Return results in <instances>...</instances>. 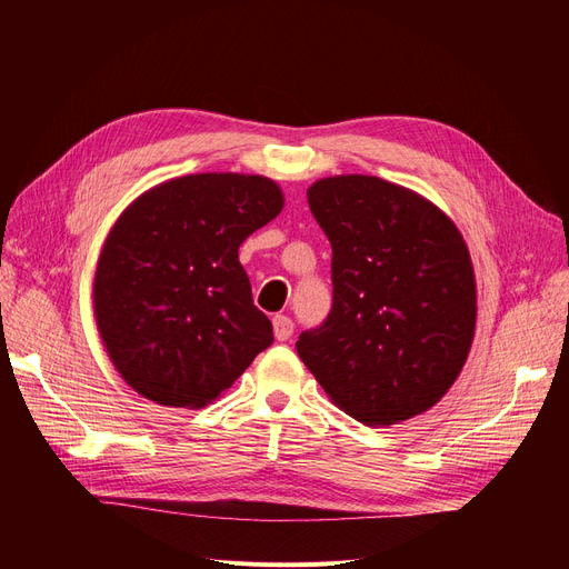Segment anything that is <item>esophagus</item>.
<instances>
[{
  "label": "esophagus",
  "instance_id": "1",
  "mask_svg": "<svg viewBox=\"0 0 569 569\" xmlns=\"http://www.w3.org/2000/svg\"><path fill=\"white\" fill-rule=\"evenodd\" d=\"M272 325H274V337H277V341H288L290 337H292V320L288 318V316H283V313H277L274 318H272Z\"/></svg>",
  "mask_w": 569,
  "mask_h": 569
}]
</instances>
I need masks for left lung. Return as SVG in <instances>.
Instances as JSON below:
<instances>
[{
	"label": "left lung",
	"instance_id": "left-lung-1",
	"mask_svg": "<svg viewBox=\"0 0 569 569\" xmlns=\"http://www.w3.org/2000/svg\"><path fill=\"white\" fill-rule=\"evenodd\" d=\"M332 244L335 305L297 355L335 406L369 427L433 408L475 337L477 286L463 234L438 204L373 174L307 189Z\"/></svg>",
	"mask_w": 569,
	"mask_h": 569
}]
</instances>
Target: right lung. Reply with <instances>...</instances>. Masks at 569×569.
<instances>
[{"mask_svg": "<svg viewBox=\"0 0 569 569\" xmlns=\"http://www.w3.org/2000/svg\"><path fill=\"white\" fill-rule=\"evenodd\" d=\"M281 209L274 179L198 172L152 187L119 214L92 300L110 362L140 397L202 408L272 346L237 251Z\"/></svg>", "mask_w": 569, "mask_h": 569, "instance_id": "add662e5", "label": "right lung"}]
</instances>
